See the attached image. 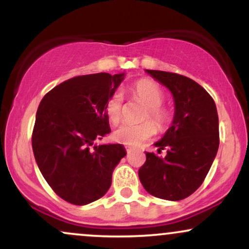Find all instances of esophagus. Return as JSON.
I'll list each match as a JSON object with an SVG mask.
<instances>
[{
  "mask_svg": "<svg viewBox=\"0 0 249 249\" xmlns=\"http://www.w3.org/2000/svg\"><path fill=\"white\" fill-rule=\"evenodd\" d=\"M125 148H126V152H127V153H130V152H131V151H132V150H133V148H132V147H131V146H126V147H125Z\"/></svg>",
  "mask_w": 249,
  "mask_h": 249,
  "instance_id": "esophagus-1",
  "label": "esophagus"
}]
</instances>
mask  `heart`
Returning a JSON list of instances; mask_svg holds the SVG:
<instances>
[{
	"label": "heart",
	"mask_w": 249,
	"mask_h": 249,
	"mask_svg": "<svg viewBox=\"0 0 249 249\" xmlns=\"http://www.w3.org/2000/svg\"><path fill=\"white\" fill-rule=\"evenodd\" d=\"M130 92L133 98L146 105L142 115V119H145V122L138 125H121L113 133V139L128 146H138L142 142L152 138L157 132L156 126L159 131L166 130L171 123V112L161 104L165 96L160 87L150 79H141L136 82L130 88ZM105 111L108 121L113 124L119 123L123 117V99L121 93L115 92L108 97ZM146 119H151L156 126L154 127V122L146 121Z\"/></svg>",
	"instance_id": "1"
}]
</instances>
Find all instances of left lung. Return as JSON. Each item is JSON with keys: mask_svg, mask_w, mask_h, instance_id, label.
Here are the masks:
<instances>
[{"mask_svg": "<svg viewBox=\"0 0 249 249\" xmlns=\"http://www.w3.org/2000/svg\"><path fill=\"white\" fill-rule=\"evenodd\" d=\"M165 85L174 98L172 125L157 142L158 153L146 152L139 168L145 190L157 198L178 201L196 192L204 182L219 148V118L215 103L201 85L182 75L146 70Z\"/></svg>", "mask_w": 249, "mask_h": 249, "instance_id": "8db88e82", "label": "left lung"}]
</instances>
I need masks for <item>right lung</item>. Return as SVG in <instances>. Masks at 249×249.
Segmentation results:
<instances>
[{
    "label": "right lung",
    "mask_w": 249,
    "mask_h": 249,
    "mask_svg": "<svg viewBox=\"0 0 249 249\" xmlns=\"http://www.w3.org/2000/svg\"><path fill=\"white\" fill-rule=\"evenodd\" d=\"M123 79L124 73L77 76L39 103L31 138L34 156L53 192L70 204L83 206L102 198L126 156L121 144L93 145L111 132L105 105Z\"/></svg>",
    "instance_id": "add662e5"
}]
</instances>
